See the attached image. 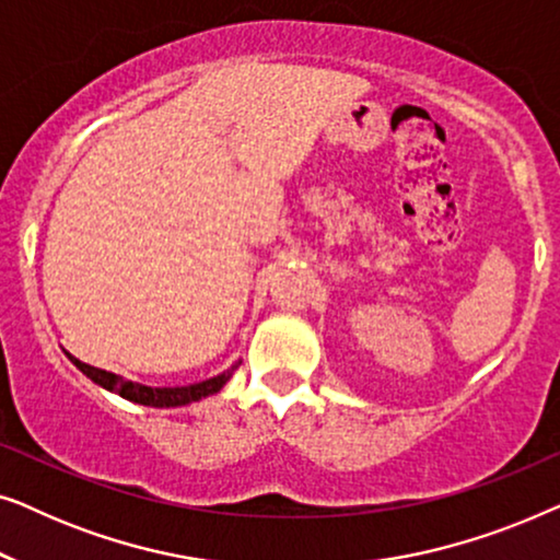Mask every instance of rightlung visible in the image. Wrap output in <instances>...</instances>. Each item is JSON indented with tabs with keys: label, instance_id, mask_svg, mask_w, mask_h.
<instances>
[{
	"label": "right lung",
	"instance_id": "1",
	"mask_svg": "<svg viewBox=\"0 0 560 560\" xmlns=\"http://www.w3.org/2000/svg\"><path fill=\"white\" fill-rule=\"evenodd\" d=\"M71 362L79 366V370L86 374L89 380H94L96 385L112 389V393L121 395L125 400H132L137 405H150V408H178V405L196 402V400H201V397L219 393V389L226 385V380L232 377V372H224V374H219V377L196 382V385H186V387H148V385H140V382L121 380L119 374L96 370V366H91L86 362H79L75 357H71Z\"/></svg>",
	"mask_w": 560,
	"mask_h": 560
}]
</instances>
